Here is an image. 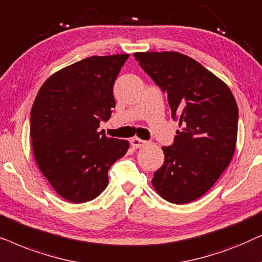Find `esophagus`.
Returning a JSON list of instances; mask_svg holds the SVG:
<instances>
[{"instance_id": "esophagus-1", "label": "esophagus", "mask_w": 262, "mask_h": 262, "mask_svg": "<svg viewBox=\"0 0 262 262\" xmlns=\"http://www.w3.org/2000/svg\"><path fill=\"white\" fill-rule=\"evenodd\" d=\"M130 143H131L132 148L138 149V148H143V146L146 144V141H143V139H141V138L135 137V138L130 139Z\"/></svg>"}]
</instances>
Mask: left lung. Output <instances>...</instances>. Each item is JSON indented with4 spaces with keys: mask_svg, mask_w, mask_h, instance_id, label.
Returning a JSON list of instances; mask_svg holds the SVG:
<instances>
[{
    "mask_svg": "<svg viewBox=\"0 0 262 262\" xmlns=\"http://www.w3.org/2000/svg\"><path fill=\"white\" fill-rule=\"evenodd\" d=\"M142 69L167 94L171 118L182 130L163 146L164 162L154 173L156 192L173 204L200 198L227 169L237 138L238 108L223 81L179 52H137Z\"/></svg>",
    "mask_w": 262,
    "mask_h": 262,
    "instance_id": "8db88e82",
    "label": "left lung"
}]
</instances>
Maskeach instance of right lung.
<instances>
[{
    "label": "right lung",
    "mask_w": 262,
    "mask_h": 262,
    "mask_svg": "<svg viewBox=\"0 0 262 262\" xmlns=\"http://www.w3.org/2000/svg\"><path fill=\"white\" fill-rule=\"evenodd\" d=\"M128 55L92 56L57 71L39 89L31 111L35 162L50 185L71 203L95 199L127 141L99 131L116 107L113 85Z\"/></svg>",
    "instance_id": "1"
}]
</instances>
